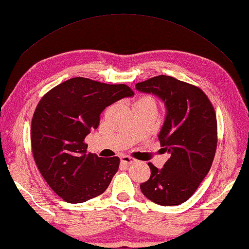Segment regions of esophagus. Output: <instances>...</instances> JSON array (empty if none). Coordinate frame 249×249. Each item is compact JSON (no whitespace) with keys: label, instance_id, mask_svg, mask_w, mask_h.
<instances>
[{"label":"esophagus","instance_id":"34e87169","mask_svg":"<svg viewBox=\"0 0 249 249\" xmlns=\"http://www.w3.org/2000/svg\"><path fill=\"white\" fill-rule=\"evenodd\" d=\"M121 161L123 164H127V165H129V164H133V163H135L136 161V160H134L133 157H131V156H122L121 157Z\"/></svg>","mask_w":249,"mask_h":249}]
</instances>
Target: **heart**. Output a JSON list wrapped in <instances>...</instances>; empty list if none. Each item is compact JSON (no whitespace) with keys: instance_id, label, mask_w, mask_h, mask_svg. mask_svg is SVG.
I'll return each mask as SVG.
<instances>
[{"instance_id":"heart-1","label":"heart","mask_w":249,"mask_h":249,"mask_svg":"<svg viewBox=\"0 0 249 249\" xmlns=\"http://www.w3.org/2000/svg\"><path fill=\"white\" fill-rule=\"evenodd\" d=\"M141 101H152V102H154L152 98H149V97H143Z\"/></svg>"}]
</instances>
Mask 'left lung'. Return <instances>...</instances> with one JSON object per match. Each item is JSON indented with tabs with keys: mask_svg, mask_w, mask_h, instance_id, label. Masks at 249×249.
<instances>
[{
	"mask_svg": "<svg viewBox=\"0 0 249 249\" xmlns=\"http://www.w3.org/2000/svg\"><path fill=\"white\" fill-rule=\"evenodd\" d=\"M135 86L164 103L166 116L159 140L163 153L169 154L163 168L148 163L151 177L141 184V191L161 206L179 205L194 194L213 164L217 146L214 107L202 89L166 75Z\"/></svg>",
	"mask_w": 249,
	"mask_h": 249,
	"instance_id": "obj_1",
	"label": "left lung"
}]
</instances>
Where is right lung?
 <instances>
[{"label": "right lung", "instance_id": "add662e5", "mask_svg": "<svg viewBox=\"0 0 249 249\" xmlns=\"http://www.w3.org/2000/svg\"><path fill=\"white\" fill-rule=\"evenodd\" d=\"M133 90L74 77L46 93L31 127L34 160L46 183L68 203H84L103 194L120 166L118 157L88 153L85 137L100 124L101 113Z\"/></svg>", "mask_w": 249, "mask_h": 249}]
</instances>
